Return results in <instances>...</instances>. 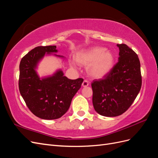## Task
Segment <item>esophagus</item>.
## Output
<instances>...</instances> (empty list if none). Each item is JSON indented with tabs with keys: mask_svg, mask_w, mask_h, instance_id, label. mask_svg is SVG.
I'll return each instance as SVG.
<instances>
[{
	"mask_svg": "<svg viewBox=\"0 0 158 158\" xmlns=\"http://www.w3.org/2000/svg\"><path fill=\"white\" fill-rule=\"evenodd\" d=\"M82 86L83 87H87L88 86V85H89V83H88V81L87 80H84V82H82Z\"/></svg>",
	"mask_w": 158,
	"mask_h": 158,
	"instance_id": "obj_1",
	"label": "esophagus"
}]
</instances>
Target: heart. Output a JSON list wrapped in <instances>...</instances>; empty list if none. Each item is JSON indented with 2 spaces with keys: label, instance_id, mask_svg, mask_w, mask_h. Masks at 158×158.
Segmentation results:
<instances>
[{
  "label": "heart",
  "instance_id": "heart-1",
  "mask_svg": "<svg viewBox=\"0 0 158 158\" xmlns=\"http://www.w3.org/2000/svg\"><path fill=\"white\" fill-rule=\"evenodd\" d=\"M75 60L82 66H88L90 76L100 78L107 75L112 70L114 64V56L106 47H93L78 52Z\"/></svg>",
  "mask_w": 158,
  "mask_h": 158
}]
</instances>
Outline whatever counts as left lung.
<instances>
[{
  "label": "left lung",
  "instance_id": "8db88e82",
  "mask_svg": "<svg viewBox=\"0 0 158 158\" xmlns=\"http://www.w3.org/2000/svg\"><path fill=\"white\" fill-rule=\"evenodd\" d=\"M117 46V63L103 78L92 82L94 107L106 117H117L127 111L142 86L140 63L137 54L126 44Z\"/></svg>",
  "mask_w": 158,
  "mask_h": 158
}]
</instances>
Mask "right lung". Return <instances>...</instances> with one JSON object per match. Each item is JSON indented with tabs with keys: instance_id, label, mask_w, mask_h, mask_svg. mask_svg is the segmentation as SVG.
Segmentation results:
<instances>
[{
	"instance_id": "add662e5",
	"label": "right lung",
	"mask_w": 158,
	"mask_h": 158,
	"mask_svg": "<svg viewBox=\"0 0 158 158\" xmlns=\"http://www.w3.org/2000/svg\"><path fill=\"white\" fill-rule=\"evenodd\" d=\"M56 48L55 45L36 47L22 57L20 63V94L33 114L47 120L59 118L66 113L84 81L69 79L61 70L40 80L35 71L37 63L46 52H56Z\"/></svg>"
}]
</instances>
